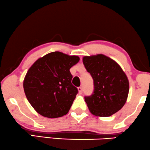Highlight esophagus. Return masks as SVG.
Masks as SVG:
<instances>
[{"mask_svg":"<svg viewBox=\"0 0 150 150\" xmlns=\"http://www.w3.org/2000/svg\"><path fill=\"white\" fill-rule=\"evenodd\" d=\"M78 90H79V92L80 94H82V86H80V87L78 88Z\"/></svg>","mask_w":150,"mask_h":150,"instance_id":"esophagus-1","label":"esophagus"}]
</instances>
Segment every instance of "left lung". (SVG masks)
<instances>
[{
  "instance_id": "left-lung-1",
  "label": "left lung",
  "mask_w": 150,
  "mask_h": 150,
  "mask_svg": "<svg viewBox=\"0 0 150 150\" xmlns=\"http://www.w3.org/2000/svg\"><path fill=\"white\" fill-rule=\"evenodd\" d=\"M82 62L94 84L93 94L84 97L91 114L108 117L121 110L129 91V80L121 67L103 54L84 56Z\"/></svg>"
}]
</instances>
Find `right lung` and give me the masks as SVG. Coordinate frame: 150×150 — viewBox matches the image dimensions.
Segmentation results:
<instances>
[{
    "mask_svg": "<svg viewBox=\"0 0 150 150\" xmlns=\"http://www.w3.org/2000/svg\"><path fill=\"white\" fill-rule=\"evenodd\" d=\"M76 55L52 52L30 67L23 80L27 99L34 109L49 118L68 114L77 95L70 69L79 62Z\"/></svg>",
    "mask_w": 150,
    "mask_h": 150,
    "instance_id": "add662e5",
    "label": "right lung"
}]
</instances>
